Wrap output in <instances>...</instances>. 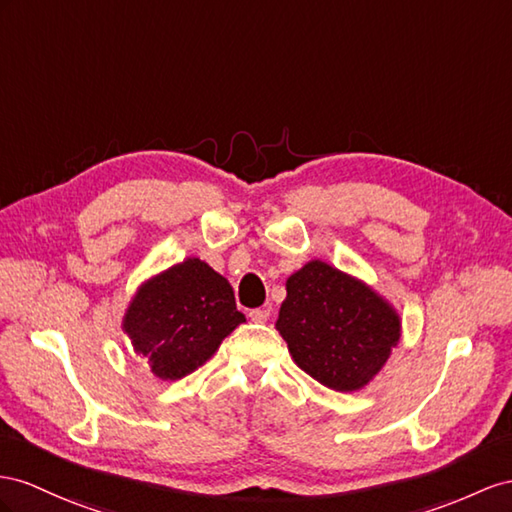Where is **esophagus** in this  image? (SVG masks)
Masks as SVG:
<instances>
[{
    "label": "esophagus",
    "instance_id": "34e87169",
    "mask_svg": "<svg viewBox=\"0 0 512 512\" xmlns=\"http://www.w3.org/2000/svg\"><path fill=\"white\" fill-rule=\"evenodd\" d=\"M248 318H251L253 322L264 324V322L270 318V309H268V307H257V309H251V311H248Z\"/></svg>",
    "mask_w": 512,
    "mask_h": 512
}]
</instances>
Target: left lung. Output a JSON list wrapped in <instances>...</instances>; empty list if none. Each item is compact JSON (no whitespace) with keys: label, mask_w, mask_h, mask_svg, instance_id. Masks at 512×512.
Wrapping results in <instances>:
<instances>
[{"label":"left lung","mask_w":512,"mask_h":512,"mask_svg":"<svg viewBox=\"0 0 512 512\" xmlns=\"http://www.w3.org/2000/svg\"><path fill=\"white\" fill-rule=\"evenodd\" d=\"M277 329L300 370L335 391H355L385 365L400 320L370 287L311 261L287 279Z\"/></svg>","instance_id":"obj_1"}]
</instances>
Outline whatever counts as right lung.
<instances>
[{
  "label": "right lung",
  "mask_w": 512,
  "mask_h": 512,
  "mask_svg": "<svg viewBox=\"0 0 512 512\" xmlns=\"http://www.w3.org/2000/svg\"><path fill=\"white\" fill-rule=\"evenodd\" d=\"M240 322L229 281L190 257L140 287L123 326L151 372L177 381L201 368Z\"/></svg>",
  "instance_id": "1"
}]
</instances>
